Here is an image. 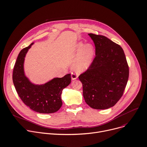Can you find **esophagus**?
<instances>
[{
  "instance_id": "1",
  "label": "esophagus",
  "mask_w": 147,
  "mask_h": 147,
  "mask_svg": "<svg viewBox=\"0 0 147 147\" xmlns=\"http://www.w3.org/2000/svg\"><path fill=\"white\" fill-rule=\"evenodd\" d=\"M71 78H72V80L76 79L78 78V75H77L75 73L72 72V73H71Z\"/></svg>"
}]
</instances>
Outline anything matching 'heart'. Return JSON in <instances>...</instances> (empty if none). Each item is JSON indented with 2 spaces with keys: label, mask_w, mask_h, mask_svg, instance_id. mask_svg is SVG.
<instances>
[{
  "label": "heart",
  "mask_w": 147,
  "mask_h": 147,
  "mask_svg": "<svg viewBox=\"0 0 147 147\" xmlns=\"http://www.w3.org/2000/svg\"><path fill=\"white\" fill-rule=\"evenodd\" d=\"M74 52L78 53L74 63L73 68L78 73L86 71L91 65L94 55V49L91 44L79 42L74 47Z\"/></svg>",
  "instance_id": "obj_1"
}]
</instances>
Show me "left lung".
<instances>
[{"label": "left lung", "mask_w": 147, "mask_h": 147, "mask_svg": "<svg viewBox=\"0 0 147 147\" xmlns=\"http://www.w3.org/2000/svg\"><path fill=\"white\" fill-rule=\"evenodd\" d=\"M96 57L88 69L79 75L85 102L94 109L115 106L127 84L129 68L123 48L105 36L88 34Z\"/></svg>", "instance_id": "obj_1"}]
</instances>
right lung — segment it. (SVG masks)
Instances as JSON below:
<instances>
[{"instance_id":"add662e5","label":"right lung","mask_w":147,"mask_h":147,"mask_svg":"<svg viewBox=\"0 0 147 147\" xmlns=\"http://www.w3.org/2000/svg\"><path fill=\"white\" fill-rule=\"evenodd\" d=\"M34 42L19 54L13 72V82L23 103L37 113L49 114L57 111L62 106L61 93L71 82V74L55 78L42 85L31 82L24 71V58Z\"/></svg>"}]
</instances>
